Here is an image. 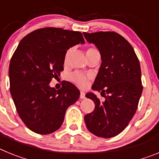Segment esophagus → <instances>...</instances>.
Returning a JSON list of instances; mask_svg holds the SVG:
<instances>
[{
	"label": "esophagus",
	"mask_w": 159,
	"mask_h": 159,
	"mask_svg": "<svg viewBox=\"0 0 159 159\" xmlns=\"http://www.w3.org/2000/svg\"><path fill=\"white\" fill-rule=\"evenodd\" d=\"M80 99H84L85 98V93L84 92H80Z\"/></svg>",
	"instance_id": "obj_1"
}]
</instances>
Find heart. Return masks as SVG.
Instances as JSON below:
<instances>
[{"label":"heart","instance_id":"heart-1","mask_svg":"<svg viewBox=\"0 0 159 159\" xmlns=\"http://www.w3.org/2000/svg\"><path fill=\"white\" fill-rule=\"evenodd\" d=\"M95 50V48H89L87 50V53L89 52H92ZM70 53H71V49H69L68 51L67 52L65 55V61H67V58L69 57ZM70 80L72 81L73 83H75L76 85H78L79 87H81V88H84L87 85L88 81V77L86 75H84V73L80 72V71H75V72L71 73L69 76Z\"/></svg>","mask_w":159,"mask_h":159}]
</instances>
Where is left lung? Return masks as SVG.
I'll use <instances>...</instances> for the list:
<instances>
[{
    "instance_id": "left-lung-1",
    "label": "left lung",
    "mask_w": 159,
    "mask_h": 159,
    "mask_svg": "<svg viewBox=\"0 0 159 159\" xmlns=\"http://www.w3.org/2000/svg\"><path fill=\"white\" fill-rule=\"evenodd\" d=\"M84 35L100 52L102 64L92 88L105 97L100 101L94 93L86 94L95 106L84 121L93 134L111 138L127 127L137 110L143 92L139 60L130 43L116 32Z\"/></svg>"
}]
</instances>
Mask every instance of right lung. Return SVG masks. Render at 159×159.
I'll return each mask as SVG.
<instances>
[{
  "label": "right lung",
  "mask_w": 159,
  "mask_h": 159,
  "mask_svg": "<svg viewBox=\"0 0 159 159\" xmlns=\"http://www.w3.org/2000/svg\"><path fill=\"white\" fill-rule=\"evenodd\" d=\"M84 43L81 32L43 28L20 40L11 59L10 93L20 118L32 131L48 134L58 130L68 107L80 98V91L64 81L56 90L49 84L64 70L70 48Z\"/></svg>",
  "instance_id": "right-lung-1"
}]
</instances>
